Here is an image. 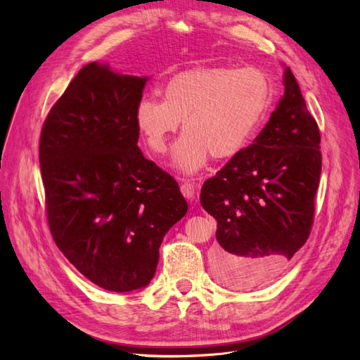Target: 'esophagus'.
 <instances>
[{
    "label": "esophagus",
    "instance_id": "34e87169",
    "mask_svg": "<svg viewBox=\"0 0 360 360\" xmlns=\"http://www.w3.org/2000/svg\"><path fill=\"white\" fill-rule=\"evenodd\" d=\"M180 191H181L184 198H188V200H193V198H195V186H193V183L184 181V183L181 184Z\"/></svg>",
    "mask_w": 360,
    "mask_h": 360
}]
</instances>
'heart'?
Returning <instances> with one entry per match:
<instances>
[{"mask_svg": "<svg viewBox=\"0 0 360 360\" xmlns=\"http://www.w3.org/2000/svg\"><path fill=\"white\" fill-rule=\"evenodd\" d=\"M162 97L136 103V127L151 153L162 156L183 122L171 163L183 174H195L210 156L240 153L269 110L271 91L266 73L257 68H197L172 76Z\"/></svg>", "mask_w": 360, "mask_h": 360, "instance_id": "b5f03b06", "label": "heart"}]
</instances>
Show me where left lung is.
Returning a JSON list of instances; mask_svg holds the SVG:
<instances>
[{
	"mask_svg": "<svg viewBox=\"0 0 360 360\" xmlns=\"http://www.w3.org/2000/svg\"><path fill=\"white\" fill-rule=\"evenodd\" d=\"M267 124L205 180L200 201L217 222L214 274L225 287L270 284L308 240L321 174L320 130L291 70Z\"/></svg>",
	"mask_w": 360,
	"mask_h": 360,
	"instance_id": "8db88e82",
	"label": "left lung"
}]
</instances>
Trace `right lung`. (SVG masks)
Masks as SVG:
<instances>
[{"label":"right lung","mask_w":360,"mask_h":360,"mask_svg":"<svg viewBox=\"0 0 360 360\" xmlns=\"http://www.w3.org/2000/svg\"><path fill=\"white\" fill-rule=\"evenodd\" d=\"M147 81L86 64L40 136L53 240L86 279L115 292L150 284L163 237L188 212L179 183L138 147L135 108Z\"/></svg>","instance_id":"1"}]
</instances>
